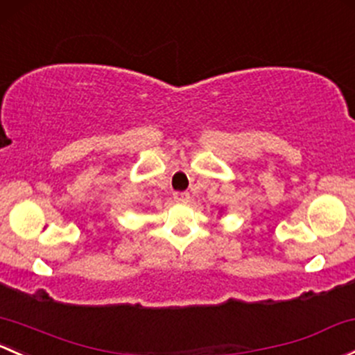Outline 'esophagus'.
Listing matches in <instances>:
<instances>
[{
	"label": "esophagus",
	"mask_w": 355,
	"mask_h": 355,
	"mask_svg": "<svg viewBox=\"0 0 355 355\" xmlns=\"http://www.w3.org/2000/svg\"><path fill=\"white\" fill-rule=\"evenodd\" d=\"M173 199L177 200V202L185 204V202H189V200H190V193L189 192H175Z\"/></svg>",
	"instance_id": "1"
}]
</instances>
